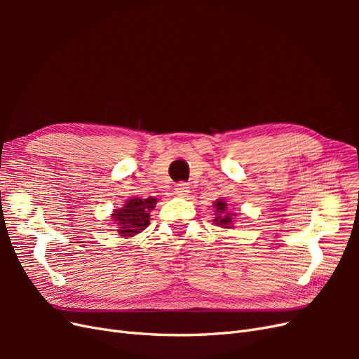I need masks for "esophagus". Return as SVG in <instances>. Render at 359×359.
Wrapping results in <instances>:
<instances>
[{
    "label": "esophagus",
    "instance_id": "1",
    "mask_svg": "<svg viewBox=\"0 0 359 359\" xmlns=\"http://www.w3.org/2000/svg\"><path fill=\"white\" fill-rule=\"evenodd\" d=\"M189 193H190V190L187 187V184L181 182V184H178V186L175 187V194H178V196H187Z\"/></svg>",
    "mask_w": 359,
    "mask_h": 359
}]
</instances>
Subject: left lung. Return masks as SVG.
I'll return each mask as SVG.
<instances>
[{
    "label": "left lung",
    "instance_id": "8db88e82",
    "mask_svg": "<svg viewBox=\"0 0 359 359\" xmlns=\"http://www.w3.org/2000/svg\"><path fill=\"white\" fill-rule=\"evenodd\" d=\"M214 206H215L214 223L217 226L224 227V229H231L232 222H233V214L231 211H227V203L223 199H217L214 202Z\"/></svg>",
    "mask_w": 359,
    "mask_h": 359
}]
</instances>
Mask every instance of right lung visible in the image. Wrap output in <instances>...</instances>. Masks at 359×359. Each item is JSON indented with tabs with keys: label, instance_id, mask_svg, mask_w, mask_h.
I'll return each instance as SVG.
<instances>
[{
	"label": "right lung",
	"instance_id": "add662e5",
	"mask_svg": "<svg viewBox=\"0 0 359 359\" xmlns=\"http://www.w3.org/2000/svg\"><path fill=\"white\" fill-rule=\"evenodd\" d=\"M157 199L149 196L148 199L132 198L124 206L114 211L112 219L116 224L118 233L130 238L142 232L149 224V212L156 208Z\"/></svg>",
	"mask_w": 359,
	"mask_h": 359
}]
</instances>
